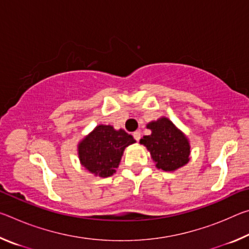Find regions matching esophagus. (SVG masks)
I'll use <instances>...</instances> for the list:
<instances>
[{"instance_id":"1","label":"esophagus","mask_w":249,"mask_h":249,"mask_svg":"<svg viewBox=\"0 0 249 249\" xmlns=\"http://www.w3.org/2000/svg\"><path fill=\"white\" fill-rule=\"evenodd\" d=\"M133 136H134L135 141H136V142L140 141L141 140V132H140V130H136V132H134Z\"/></svg>"}]
</instances>
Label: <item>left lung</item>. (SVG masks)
<instances>
[{
	"label": "left lung",
	"mask_w": 249,
	"mask_h": 249,
	"mask_svg": "<svg viewBox=\"0 0 249 249\" xmlns=\"http://www.w3.org/2000/svg\"><path fill=\"white\" fill-rule=\"evenodd\" d=\"M150 135L144 136L141 144L150 151L156 167L165 171H174L189 161L190 145L187 137L166 117L147 125Z\"/></svg>",
	"instance_id": "obj_1"
}]
</instances>
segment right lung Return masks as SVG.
<instances>
[{
  "mask_svg": "<svg viewBox=\"0 0 249 249\" xmlns=\"http://www.w3.org/2000/svg\"><path fill=\"white\" fill-rule=\"evenodd\" d=\"M135 140L123 129L99 125L79 144V158L82 166L91 174L109 177L115 172L124 149Z\"/></svg>",
  "mask_w": 249,
  "mask_h": 249,
  "instance_id": "right-lung-1",
  "label": "right lung"
}]
</instances>
